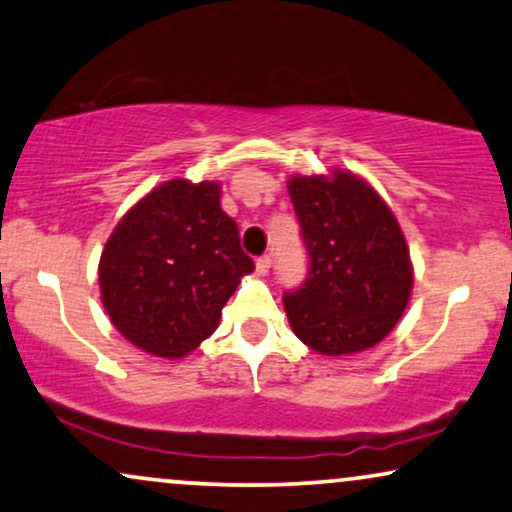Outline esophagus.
<instances>
[{
	"mask_svg": "<svg viewBox=\"0 0 512 512\" xmlns=\"http://www.w3.org/2000/svg\"><path fill=\"white\" fill-rule=\"evenodd\" d=\"M255 267H257V274H260V276L267 274V272H269V267H272V255H262V257H257Z\"/></svg>",
	"mask_w": 512,
	"mask_h": 512,
	"instance_id": "obj_1",
	"label": "esophagus"
}]
</instances>
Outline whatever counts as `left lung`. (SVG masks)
<instances>
[{"instance_id":"left-lung-1","label":"left lung","mask_w":512,"mask_h":512,"mask_svg":"<svg viewBox=\"0 0 512 512\" xmlns=\"http://www.w3.org/2000/svg\"><path fill=\"white\" fill-rule=\"evenodd\" d=\"M310 272L283 295L293 334L319 355L377 346L405 312L412 262L391 207L350 171L288 181Z\"/></svg>"}]
</instances>
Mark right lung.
Masks as SVG:
<instances>
[{"label":"right lung","mask_w":512,"mask_h":512,"mask_svg":"<svg viewBox=\"0 0 512 512\" xmlns=\"http://www.w3.org/2000/svg\"><path fill=\"white\" fill-rule=\"evenodd\" d=\"M219 195V183L171 178L135 202L104 245V310L145 353L195 350L219 326L240 276L255 269Z\"/></svg>","instance_id":"right-lung-1"}]
</instances>
